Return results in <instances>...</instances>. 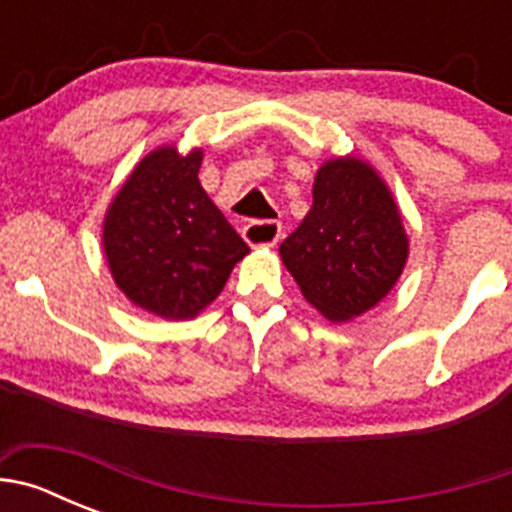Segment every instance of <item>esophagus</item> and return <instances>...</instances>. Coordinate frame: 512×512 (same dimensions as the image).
<instances>
[{"label":"esophagus","instance_id":"esophagus-1","mask_svg":"<svg viewBox=\"0 0 512 512\" xmlns=\"http://www.w3.org/2000/svg\"><path fill=\"white\" fill-rule=\"evenodd\" d=\"M243 241L248 246H277L282 241V223L277 220H256L243 228Z\"/></svg>","mask_w":512,"mask_h":512}]
</instances>
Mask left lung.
<instances>
[{
  "mask_svg": "<svg viewBox=\"0 0 512 512\" xmlns=\"http://www.w3.org/2000/svg\"><path fill=\"white\" fill-rule=\"evenodd\" d=\"M302 297L330 323H346L390 295L408 264L400 205L359 156L328 158L312 182V207L279 246Z\"/></svg>",
  "mask_w": 512,
  "mask_h": 512,
  "instance_id": "8db88e82",
  "label": "left lung"
}]
</instances>
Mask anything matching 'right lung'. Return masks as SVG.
<instances>
[{"label": "right lung", "instance_id": "1", "mask_svg": "<svg viewBox=\"0 0 512 512\" xmlns=\"http://www.w3.org/2000/svg\"><path fill=\"white\" fill-rule=\"evenodd\" d=\"M202 158V148H153L104 212L102 251L117 289L166 320L197 318L248 253L197 179Z\"/></svg>", "mask_w": 512, "mask_h": 512}]
</instances>
